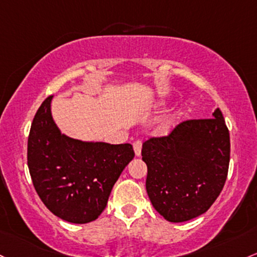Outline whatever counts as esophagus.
<instances>
[{
  "instance_id": "obj_1",
  "label": "esophagus",
  "mask_w": 257,
  "mask_h": 257,
  "mask_svg": "<svg viewBox=\"0 0 257 257\" xmlns=\"http://www.w3.org/2000/svg\"><path fill=\"white\" fill-rule=\"evenodd\" d=\"M133 148L135 156L140 157V155H142V142H140V140H137V142L133 144Z\"/></svg>"
}]
</instances>
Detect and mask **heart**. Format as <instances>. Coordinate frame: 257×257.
<instances>
[{
    "label": "heart",
    "instance_id": "heart-1",
    "mask_svg": "<svg viewBox=\"0 0 257 257\" xmlns=\"http://www.w3.org/2000/svg\"><path fill=\"white\" fill-rule=\"evenodd\" d=\"M156 105H162V101H157Z\"/></svg>",
    "mask_w": 257,
    "mask_h": 257
}]
</instances>
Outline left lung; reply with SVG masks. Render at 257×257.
<instances>
[{"label":"left lung","instance_id":"8db88e82","mask_svg":"<svg viewBox=\"0 0 257 257\" xmlns=\"http://www.w3.org/2000/svg\"><path fill=\"white\" fill-rule=\"evenodd\" d=\"M210 119L185 120L168 137L144 143L146 191L168 222L205 213L221 194L229 166V132L219 108Z\"/></svg>","mask_w":257,"mask_h":257}]
</instances>
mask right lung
I'll return each instance as SVG.
<instances>
[{
    "instance_id": "right-lung-1",
    "label": "right lung",
    "mask_w": 257,
    "mask_h": 257,
    "mask_svg": "<svg viewBox=\"0 0 257 257\" xmlns=\"http://www.w3.org/2000/svg\"><path fill=\"white\" fill-rule=\"evenodd\" d=\"M52 98L39 107L28 139L34 188L55 216L70 223H89L105 210L114 183L134 159L133 146L62 134L51 113Z\"/></svg>"
}]
</instances>
